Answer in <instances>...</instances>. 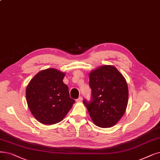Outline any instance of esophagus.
I'll return each instance as SVG.
<instances>
[{"mask_svg":"<svg viewBox=\"0 0 160 160\" xmlns=\"http://www.w3.org/2000/svg\"><path fill=\"white\" fill-rule=\"evenodd\" d=\"M82 97H79L78 99L76 100V101H77V102H82Z\"/></svg>","mask_w":160,"mask_h":160,"instance_id":"34e87169","label":"esophagus"}]
</instances>
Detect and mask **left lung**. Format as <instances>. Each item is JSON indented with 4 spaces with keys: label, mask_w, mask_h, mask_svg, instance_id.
<instances>
[{
    "label": "left lung",
    "mask_w": 160,
    "mask_h": 160,
    "mask_svg": "<svg viewBox=\"0 0 160 160\" xmlns=\"http://www.w3.org/2000/svg\"><path fill=\"white\" fill-rule=\"evenodd\" d=\"M91 99L83 100L94 124L102 128L116 125L122 118L128 102L127 82L112 66H103L89 74Z\"/></svg>",
    "instance_id": "obj_1"
}]
</instances>
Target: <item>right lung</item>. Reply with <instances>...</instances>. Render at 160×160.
<instances>
[{
    "mask_svg": "<svg viewBox=\"0 0 160 160\" xmlns=\"http://www.w3.org/2000/svg\"><path fill=\"white\" fill-rule=\"evenodd\" d=\"M64 76L56 69H47L38 73L27 86L28 107L42 124L59 123L75 103L69 97L68 87L63 82Z\"/></svg>",
    "mask_w": 160,
    "mask_h": 160,
    "instance_id": "obj_1",
    "label": "right lung"
}]
</instances>
